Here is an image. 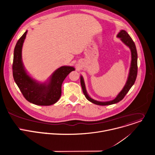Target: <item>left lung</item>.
I'll return each instance as SVG.
<instances>
[{"mask_svg": "<svg viewBox=\"0 0 155 155\" xmlns=\"http://www.w3.org/2000/svg\"><path fill=\"white\" fill-rule=\"evenodd\" d=\"M117 38H120L121 41L130 48L131 51V62H130V66L129 69V73L126 83L124 86L123 89H122V91L118 94L116 97L112 100L107 101H100L92 98L87 94L86 88H85V85L84 78L82 76H81V84L82 89V92L85 98H86L91 102L93 103V104L98 105L105 106V105H113L122 100L125 97V95L127 94V93L129 92L130 89L132 87V85L134 84L135 81L136 80V78L137 75V68H137V49H136L135 43L134 42L130 36L129 35V34L124 30L120 31V32L117 34Z\"/></svg>", "mask_w": 155, "mask_h": 155, "instance_id": "1", "label": "left lung"}]
</instances>
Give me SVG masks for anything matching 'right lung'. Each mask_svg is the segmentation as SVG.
<instances>
[{
	"label": "right lung",
	"instance_id": "add662e5",
	"mask_svg": "<svg viewBox=\"0 0 155 155\" xmlns=\"http://www.w3.org/2000/svg\"><path fill=\"white\" fill-rule=\"evenodd\" d=\"M28 31L17 42L13 54V76L24 97L30 103L41 106L51 105L60 99L61 85L66 77L75 68L63 66L56 70L44 82L32 78L26 71L22 61V47Z\"/></svg>",
	"mask_w": 155,
	"mask_h": 155
}]
</instances>
